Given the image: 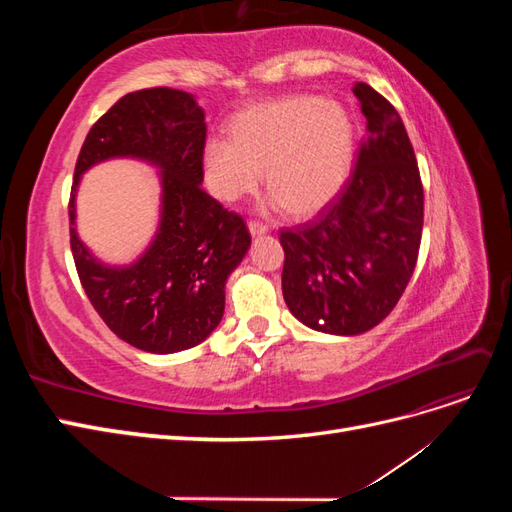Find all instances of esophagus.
Returning <instances> with one entry per match:
<instances>
[{
    "mask_svg": "<svg viewBox=\"0 0 512 512\" xmlns=\"http://www.w3.org/2000/svg\"><path fill=\"white\" fill-rule=\"evenodd\" d=\"M250 232H252V237L267 235V232H269V226H267V224H262V222H250Z\"/></svg>",
    "mask_w": 512,
    "mask_h": 512,
    "instance_id": "34e87169",
    "label": "esophagus"
}]
</instances>
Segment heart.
Here are the masks:
<instances>
[{
	"mask_svg": "<svg viewBox=\"0 0 512 512\" xmlns=\"http://www.w3.org/2000/svg\"><path fill=\"white\" fill-rule=\"evenodd\" d=\"M354 160V123L342 106L318 96H292L245 108L228 138H209L203 168L224 203L250 194L265 170L271 207L312 218L344 188Z\"/></svg>",
	"mask_w": 512,
	"mask_h": 512,
	"instance_id": "1",
	"label": "heart"
}]
</instances>
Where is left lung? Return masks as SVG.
Wrapping results in <instances>:
<instances>
[{
    "label": "left lung",
    "instance_id": "left-lung-1",
    "mask_svg": "<svg viewBox=\"0 0 512 512\" xmlns=\"http://www.w3.org/2000/svg\"><path fill=\"white\" fill-rule=\"evenodd\" d=\"M367 134L356 166L312 222L282 228V290L292 316L331 335L374 329L404 294L423 232V183L399 113L356 83Z\"/></svg>",
    "mask_w": 512,
    "mask_h": 512
}]
</instances>
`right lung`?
Returning a JSON list of instances; mask_svg holds the SVG:
<instances>
[{
  "label": "right lung",
  "mask_w": 512,
  "mask_h": 512,
  "mask_svg": "<svg viewBox=\"0 0 512 512\" xmlns=\"http://www.w3.org/2000/svg\"><path fill=\"white\" fill-rule=\"evenodd\" d=\"M205 111L188 91H132L89 130L74 168L70 247L81 284L100 318L130 346L173 354L198 346L224 316V288L250 250L241 215L224 209L203 183ZM113 157L159 168L161 224L130 266H104L75 232V190L83 172Z\"/></svg>",
  "instance_id": "right-lung-1"
}]
</instances>
